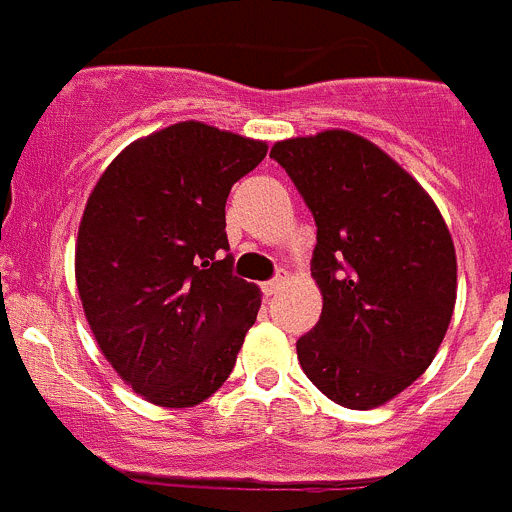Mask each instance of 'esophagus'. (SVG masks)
Masks as SVG:
<instances>
[{
    "label": "esophagus",
    "mask_w": 512,
    "mask_h": 512,
    "mask_svg": "<svg viewBox=\"0 0 512 512\" xmlns=\"http://www.w3.org/2000/svg\"><path fill=\"white\" fill-rule=\"evenodd\" d=\"M284 284H287V274H284V271H282V274H277V277L269 279V282L264 284V292H266V295H277V292L284 287Z\"/></svg>",
    "instance_id": "obj_1"
}]
</instances>
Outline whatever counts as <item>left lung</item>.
Listing matches in <instances>:
<instances>
[{
    "label": "left lung",
    "instance_id": "8db88e82",
    "mask_svg": "<svg viewBox=\"0 0 512 512\" xmlns=\"http://www.w3.org/2000/svg\"><path fill=\"white\" fill-rule=\"evenodd\" d=\"M318 225L312 277L323 312L297 341L302 372L351 410L384 405L431 366L456 302V253L441 212L408 171L346 130L269 153Z\"/></svg>",
    "mask_w": 512,
    "mask_h": 512
}]
</instances>
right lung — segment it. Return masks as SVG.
Listing matches in <instances>:
<instances>
[{"mask_svg": "<svg viewBox=\"0 0 512 512\" xmlns=\"http://www.w3.org/2000/svg\"><path fill=\"white\" fill-rule=\"evenodd\" d=\"M266 143L176 122L107 166L76 241L89 328L117 374L161 408H192L230 377L259 289L233 274L230 187Z\"/></svg>", "mask_w": 512, "mask_h": 512, "instance_id": "obj_1", "label": "right lung"}]
</instances>
